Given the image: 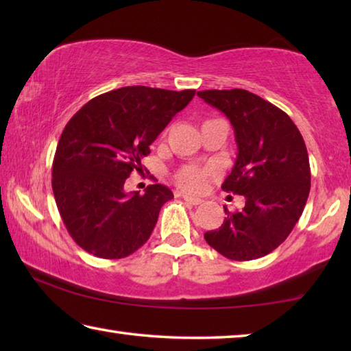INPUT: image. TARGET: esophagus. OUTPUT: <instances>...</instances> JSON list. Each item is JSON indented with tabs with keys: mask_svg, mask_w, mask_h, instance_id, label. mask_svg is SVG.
Segmentation results:
<instances>
[{
	"mask_svg": "<svg viewBox=\"0 0 351 351\" xmlns=\"http://www.w3.org/2000/svg\"><path fill=\"white\" fill-rule=\"evenodd\" d=\"M184 201H186L187 204H190V206H198V204H201L203 203V201H201L199 198H192V197H187V195H184Z\"/></svg>",
	"mask_w": 351,
	"mask_h": 351,
	"instance_id": "1",
	"label": "esophagus"
}]
</instances>
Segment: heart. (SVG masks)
<instances>
[{
    "label": "heart",
    "instance_id": "1",
    "mask_svg": "<svg viewBox=\"0 0 351 351\" xmlns=\"http://www.w3.org/2000/svg\"><path fill=\"white\" fill-rule=\"evenodd\" d=\"M209 175L210 171L204 167L186 165V167L178 170V173L175 175V182L178 187L184 190V192L198 193L204 189Z\"/></svg>",
    "mask_w": 351,
    "mask_h": 351
}]
</instances>
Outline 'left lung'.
Listing matches in <instances>:
<instances>
[{
  "label": "left lung",
  "mask_w": 351,
  "mask_h": 351,
  "mask_svg": "<svg viewBox=\"0 0 351 351\" xmlns=\"http://www.w3.org/2000/svg\"><path fill=\"white\" fill-rule=\"evenodd\" d=\"M198 97L232 123L237 161L223 190L243 195L241 210L224 207L223 224L204 234L207 245L237 261L268 255L287 240L311 187L304 138L287 112L246 90H206Z\"/></svg>",
  "instance_id": "1"
}]
</instances>
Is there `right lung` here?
Listing matches in <instances>:
<instances>
[{
  "label": "right lung",
  "instance_id": "right-lung-1",
  "mask_svg": "<svg viewBox=\"0 0 351 351\" xmlns=\"http://www.w3.org/2000/svg\"><path fill=\"white\" fill-rule=\"evenodd\" d=\"M195 90L125 86L91 99L71 117L52 164V190L73 240L100 258H123L150 239L161 207L173 198L162 184L144 195L123 190L141 159L187 106Z\"/></svg>",
  "mask_w": 351,
  "mask_h": 351
}]
</instances>
